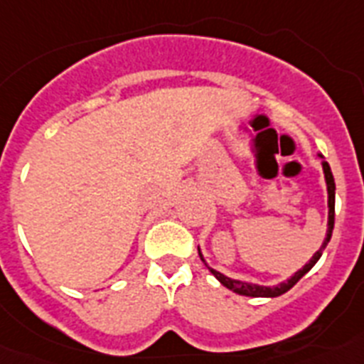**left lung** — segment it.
I'll use <instances>...</instances> for the list:
<instances>
[{"instance_id":"8db88e82","label":"left lung","mask_w":364,"mask_h":364,"mask_svg":"<svg viewBox=\"0 0 364 364\" xmlns=\"http://www.w3.org/2000/svg\"><path fill=\"white\" fill-rule=\"evenodd\" d=\"M319 156L323 159L321 166H323L324 182H326V191H328V230H326V237H324V240H323V244H321L319 250H317V252L314 253V257L308 260L306 264L302 266L301 269H297V272H295L290 279H286V281L279 282V284H275V286H262V284H253V282L239 281V279H231V277H228V275H224V273L213 269L210 264H208V262H205L204 255H202V252H200V246H198V255H200V260L205 264V268L210 269V272L215 275V279H217L222 286H226L228 290L235 291V294H239V295H246V297H279V295L286 294V291L290 290V288H294V286L297 284V282L301 281V279L304 277V275H306L311 268H314L315 262L321 259V255H323V252H324V247H326V244L330 242V239H332L333 220H336V180H333L332 169H330V166H328V162L324 160L323 154L319 153Z\"/></svg>"}]
</instances>
